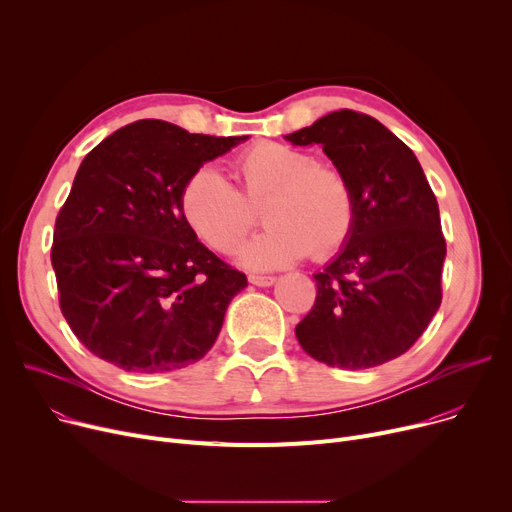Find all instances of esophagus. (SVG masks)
<instances>
[{"mask_svg": "<svg viewBox=\"0 0 512 512\" xmlns=\"http://www.w3.org/2000/svg\"><path fill=\"white\" fill-rule=\"evenodd\" d=\"M249 282L255 284V286L265 288V286H272V284L276 282V278H274V276H255V274H251V276H249Z\"/></svg>", "mask_w": 512, "mask_h": 512, "instance_id": "obj_1", "label": "esophagus"}]
</instances>
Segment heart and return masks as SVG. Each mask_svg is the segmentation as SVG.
Instances as JSON below:
<instances>
[{
  "label": "heart",
  "instance_id": "obj_1",
  "mask_svg": "<svg viewBox=\"0 0 512 512\" xmlns=\"http://www.w3.org/2000/svg\"><path fill=\"white\" fill-rule=\"evenodd\" d=\"M242 193L215 168L203 166L180 188V213L207 247L230 253L257 222L265 203V232L238 251L251 270H280L307 253L336 255L355 226L357 201L348 176L319 164L311 151L261 141L236 157Z\"/></svg>",
  "mask_w": 512,
  "mask_h": 512
}]
</instances>
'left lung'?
<instances>
[{
	"instance_id": "8db88e82",
	"label": "left lung",
	"mask_w": 512,
	"mask_h": 512,
	"mask_svg": "<svg viewBox=\"0 0 512 512\" xmlns=\"http://www.w3.org/2000/svg\"><path fill=\"white\" fill-rule=\"evenodd\" d=\"M284 139L324 147L357 201L353 232L313 276L315 305L294 334L330 367L388 363L409 351L442 303L446 240L436 195L415 153L367 114L332 112Z\"/></svg>"
}]
</instances>
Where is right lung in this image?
I'll return each mask as SVG.
<instances>
[{"label":"right lung","mask_w":512,"mask_h":512,"mask_svg":"<svg viewBox=\"0 0 512 512\" xmlns=\"http://www.w3.org/2000/svg\"><path fill=\"white\" fill-rule=\"evenodd\" d=\"M245 139L139 120L87 153L56 218L51 265L62 315L95 357L161 373L207 355L247 276L197 240L178 197L205 161Z\"/></svg>","instance_id":"1"}]
</instances>
